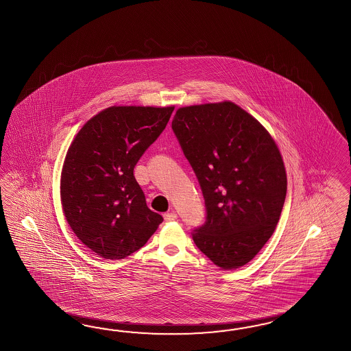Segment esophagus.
Returning <instances> with one entry per match:
<instances>
[{
  "mask_svg": "<svg viewBox=\"0 0 351 351\" xmlns=\"http://www.w3.org/2000/svg\"><path fill=\"white\" fill-rule=\"evenodd\" d=\"M163 218L166 222H170V221H175L178 218V214L175 212H169V213L163 214Z\"/></svg>",
  "mask_w": 351,
  "mask_h": 351,
  "instance_id": "34e87169",
  "label": "esophagus"
}]
</instances>
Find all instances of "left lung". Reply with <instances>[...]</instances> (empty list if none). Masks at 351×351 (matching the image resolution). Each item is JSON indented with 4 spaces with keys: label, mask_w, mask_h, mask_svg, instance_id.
<instances>
[{
    "label": "left lung",
    "mask_w": 351,
    "mask_h": 351,
    "mask_svg": "<svg viewBox=\"0 0 351 351\" xmlns=\"http://www.w3.org/2000/svg\"><path fill=\"white\" fill-rule=\"evenodd\" d=\"M172 130L202 189L206 217L191 236L224 270L246 265L271 237L287 195L282 154L236 104L180 108Z\"/></svg>",
    "instance_id": "8db88e82"
}]
</instances>
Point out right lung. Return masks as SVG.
I'll list each match as a JSON object with an SVG mask.
<instances>
[{
  "label": "right lung",
  "mask_w": 351,
  "mask_h": 351,
  "mask_svg": "<svg viewBox=\"0 0 351 351\" xmlns=\"http://www.w3.org/2000/svg\"><path fill=\"white\" fill-rule=\"evenodd\" d=\"M173 106H112L88 120L69 147L60 199L69 227L97 254L120 260L143 247L163 218L145 203L134 167L166 128Z\"/></svg>",
  "instance_id": "right-lung-1"
}]
</instances>
